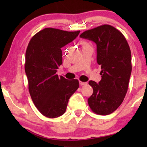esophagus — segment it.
Masks as SVG:
<instances>
[{
  "instance_id": "34e87169",
  "label": "esophagus",
  "mask_w": 147,
  "mask_h": 147,
  "mask_svg": "<svg viewBox=\"0 0 147 147\" xmlns=\"http://www.w3.org/2000/svg\"><path fill=\"white\" fill-rule=\"evenodd\" d=\"M79 83H80V84L81 86H85V85H86V84H87V82H81V81H80Z\"/></svg>"
}]
</instances>
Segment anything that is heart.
<instances>
[{"label":"heart","mask_w":147,"mask_h":147,"mask_svg":"<svg viewBox=\"0 0 147 147\" xmlns=\"http://www.w3.org/2000/svg\"><path fill=\"white\" fill-rule=\"evenodd\" d=\"M82 45H86V43H85V42H82Z\"/></svg>","instance_id":"heart-1"}]
</instances>
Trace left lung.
<instances>
[{
  "label": "left lung",
  "mask_w": 147,
  "mask_h": 147,
  "mask_svg": "<svg viewBox=\"0 0 147 147\" xmlns=\"http://www.w3.org/2000/svg\"><path fill=\"white\" fill-rule=\"evenodd\" d=\"M80 37L96 45V61L101 66V80H90L93 93L88 98L91 110L109 115L117 109L127 93L131 73V51L123 34L109 24L84 32Z\"/></svg>",
  "instance_id": "left-lung-1"
}]
</instances>
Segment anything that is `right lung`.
<instances>
[{
    "label": "right lung",
    "mask_w": 147,
    "mask_h": 147,
    "mask_svg": "<svg viewBox=\"0 0 147 147\" xmlns=\"http://www.w3.org/2000/svg\"><path fill=\"white\" fill-rule=\"evenodd\" d=\"M80 32L47 28L35 34L27 47L24 69L30 94L39 112L47 117L63 115L79 87L78 80L59 78L56 72L62 64L61 48L76 39Z\"/></svg>",
    "instance_id": "right-lung-1"
}]
</instances>
